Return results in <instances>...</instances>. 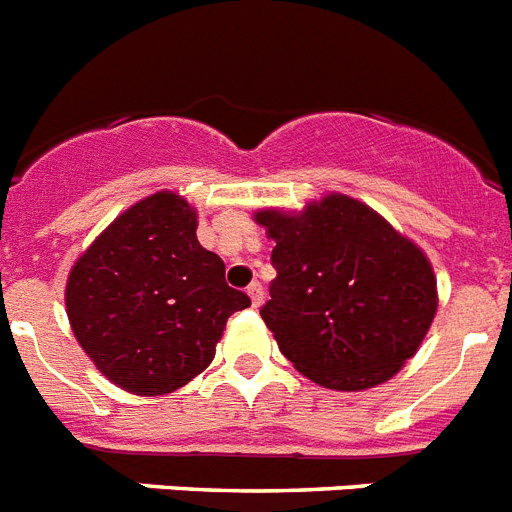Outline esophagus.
<instances>
[{"label":"esophagus","instance_id":"obj_1","mask_svg":"<svg viewBox=\"0 0 512 512\" xmlns=\"http://www.w3.org/2000/svg\"><path fill=\"white\" fill-rule=\"evenodd\" d=\"M247 294H249V299H252V307H260V304H263V299H265L263 283H257V281L249 283Z\"/></svg>","mask_w":512,"mask_h":512}]
</instances>
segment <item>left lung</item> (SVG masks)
I'll return each instance as SVG.
<instances>
[{"label": "left lung", "mask_w": 512, "mask_h": 512, "mask_svg": "<svg viewBox=\"0 0 512 512\" xmlns=\"http://www.w3.org/2000/svg\"><path fill=\"white\" fill-rule=\"evenodd\" d=\"M278 276L260 315L281 354L333 390L388 382L419 351L437 315L424 249L341 192L302 210H257Z\"/></svg>", "instance_id": "left-lung-1"}]
</instances>
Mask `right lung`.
Listing matches in <instances>:
<instances>
[{
	"mask_svg": "<svg viewBox=\"0 0 512 512\" xmlns=\"http://www.w3.org/2000/svg\"><path fill=\"white\" fill-rule=\"evenodd\" d=\"M197 210L171 190L137 200L77 257L64 304L90 362L127 393L166 395L213 362L249 296L197 242Z\"/></svg>",
	"mask_w": 512,
	"mask_h": 512,
	"instance_id": "right-lung-1",
	"label": "right lung"
}]
</instances>
